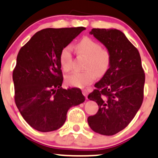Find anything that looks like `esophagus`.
I'll return each mask as SVG.
<instances>
[{"label": "esophagus", "mask_w": 158, "mask_h": 158, "mask_svg": "<svg viewBox=\"0 0 158 158\" xmlns=\"http://www.w3.org/2000/svg\"><path fill=\"white\" fill-rule=\"evenodd\" d=\"M82 93H83V95L85 96V98H86L87 99V94H88V91H87L86 89H83V90H82Z\"/></svg>", "instance_id": "obj_1"}]
</instances>
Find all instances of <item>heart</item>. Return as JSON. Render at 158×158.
I'll return each mask as SVG.
<instances>
[{"label":"heart","instance_id":"obj_1","mask_svg":"<svg viewBox=\"0 0 158 158\" xmlns=\"http://www.w3.org/2000/svg\"><path fill=\"white\" fill-rule=\"evenodd\" d=\"M76 50L80 55L88 58L84 72L75 71L66 77V82L72 86L82 87L90 84L95 79L96 75L103 76L109 67L111 55L106 49L89 37H84L76 45ZM72 54L71 46H67L61 51L60 64L63 69L69 72L72 68Z\"/></svg>","mask_w":158,"mask_h":158}]
</instances>
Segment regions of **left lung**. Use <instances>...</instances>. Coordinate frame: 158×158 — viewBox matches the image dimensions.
Segmentation results:
<instances>
[{"mask_svg": "<svg viewBox=\"0 0 158 158\" xmlns=\"http://www.w3.org/2000/svg\"><path fill=\"white\" fill-rule=\"evenodd\" d=\"M109 52V67L94 84L88 95L99 109L88 118L94 131L103 135H115L129 125L143 100L145 74L138 50L121 31L116 29H92L89 32Z\"/></svg>", "mask_w": 158, "mask_h": 158, "instance_id": "8db88e82", "label": "left lung"}]
</instances>
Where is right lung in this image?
<instances>
[{
	"label": "right lung",
	"instance_id": "right-lung-1",
	"mask_svg": "<svg viewBox=\"0 0 158 158\" xmlns=\"http://www.w3.org/2000/svg\"><path fill=\"white\" fill-rule=\"evenodd\" d=\"M86 28L38 31L20 49L12 74L15 101L23 119L42 132L64 125L71 107L85 101L81 89H63L60 64L62 49Z\"/></svg>",
	"mask_w": 158,
	"mask_h": 158
}]
</instances>
